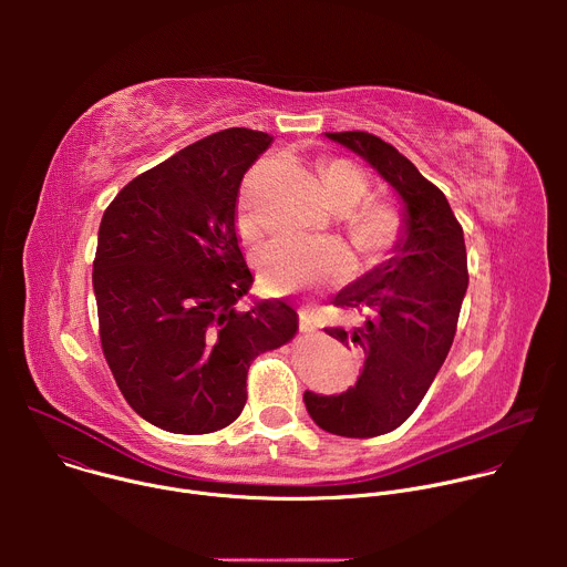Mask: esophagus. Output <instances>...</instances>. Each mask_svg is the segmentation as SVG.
<instances>
[{
    "instance_id": "34e87169",
    "label": "esophagus",
    "mask_w": 567,
    "mask_h": 567,
    "mask_svg": "<svg viewBox=\"0 0 567 567\" xmlns=\"http://www.w3.org/2000/svg\"><path fill=\"white\" fill-rule=\"evenodd\" d=\"M300 332L302 334H316L318 332V326H316V320H313V316H311V311H307V309H302L300 311Z\"/></svg>"
}]
</instances>
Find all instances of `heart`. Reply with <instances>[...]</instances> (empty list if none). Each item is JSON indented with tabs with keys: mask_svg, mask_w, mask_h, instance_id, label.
Masks as SVG:
<instances>
[{
	"mask_svg": "<svg viewBox=\"0 0 567 567\" xmlns=\"http://www.w3.org/2000/svg\"><path fill=\"white\" fill-rule=\"evenodd\" d=\"M256 168L249 184L256 179ZM322 190L332 208L351 213L368 195L365 175L350 161H332L320 173ZM401 219L388 204L372 202L361 206L350 217V235L354 247L365 258L383 256L399 237ZM262 282L276 291L287 293L302 287L339 282L352 271L350 251L334 239H307V237H278L258 256Z\"/></svg>",
	"mask_w": 567,
	"mask_h": 567,
	"instance_id": "b5f03b06",
	"label": "heart"
}]
</instances>
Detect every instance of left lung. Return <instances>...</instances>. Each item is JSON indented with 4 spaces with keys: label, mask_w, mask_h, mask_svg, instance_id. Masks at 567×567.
Returning <instances> with one entry per match:
<instances>
[{
    "label": "left lung",
    "mask_w": 567,
    "mask_h": 567,
    "mask_svg": "<svg viewBox=\"0 0 567 567\" xmlns=\"http://www.w3.org/2000/svg\"><path fill=\"white\" fill-rule=\"evenodd\" d=\"M326 136L396 193L401 230L388 258L334 298L365 316L357 328L326 330L363 359L357 383L330 396L305 390L302 401L322 431L377 437L413 415L451 350L468 285L464 233L444 193L390 143L368 132Z\"/></svg>",
    "instance_id": "left-lung-1"
}]
</instances>
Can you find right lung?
I'll use <instances>...</instances> for the list:
<instances>
[{
    "mask_svg": "<svg viewBox=\"0 0 567 567\" xmlns=\"http://www.w3.org/2000/svg\"><path fill=\"white\" fill-rule=\"evenodd\" d=\"M271 141L215 132L132 179L101 219L92 282L103 352L156 429L202 435L235 422L251 361L298 330L282 300L235 307L254 285L235 226L239 184Z\"/></svg>",
    "mask_w": 567,
    "mask_h": 567,
    "instance_id": "right-lung-1",
    "label": "right lung"
}]
</instances>
